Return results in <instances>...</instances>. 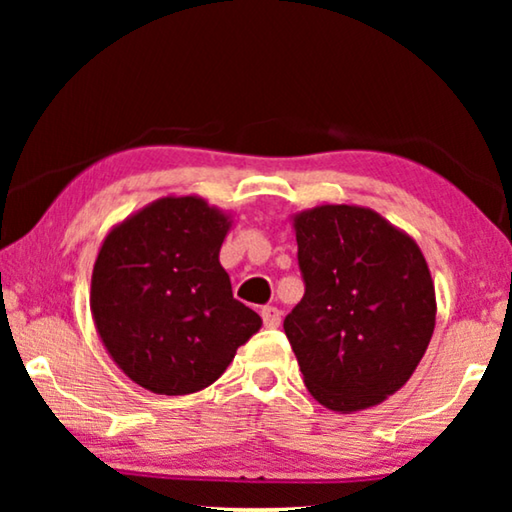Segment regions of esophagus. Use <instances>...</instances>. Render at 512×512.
Here are the masks:
<instances>
[{"instance_id":"1","label":"esophagus","mask_w":512,"mask_h":512,"mask_svg":"<svg viewBox=\"0 0 512 512\" xmlns=\"http://www.w3.org/2000/svg\"><path fill=\"white\" fill-rule=\"evenodd\" d=\"M261 317H263V324L268 328H277L279 324H282V312H279L277 307H272V305L263 307Z\"/></svg>"}]
</instances>
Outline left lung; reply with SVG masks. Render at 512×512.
Returning a JSON list of instances; mask_svg holds the SVG:
<instances>
[{
    "label": "left lung",
    "mask_w": 512,
    "mask_h": 512,
    "mask_svg": "<svg viewBox=\"0 0 512 512\" xmlns=\"http://www.w3.org/2000/svg\"><path fill=\"white\" fill-rule=\"evenodd\" d=\"M305 296L284 319L303 382L328 410L359 412L410 380L436 328V286L408 233L373 209L291 216Z\"/></svg>",
    "instance_id": "8db88e82"
}]
</instances>
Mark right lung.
Segmentation results:
<instances>
[{"label": "right lung", "instance_id": "1", "mask_svg": "<svg viewBox=\"0 0 512 512\" xmlns=\"http://www.w3.org/2000/svg\"><path fill=\"white\" fill-rule=\"evenodd\" d=\"M233 216L198 195H165L116 223L90 279V312L111 359L139 387L186 396L226 373L261 317L233 298L219 261Z\"/></svg>", "mask_w": 512, "mask_h": 512}]
</instances>
